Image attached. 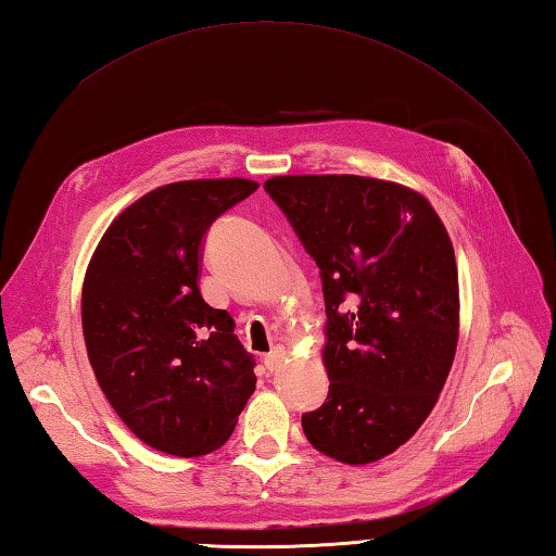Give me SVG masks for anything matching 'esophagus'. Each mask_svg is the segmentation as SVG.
<instances>
[{
	"label": "esophagus",
	"instance_id": "34e87169",
	"mask_svg": "<svg viewBox=\"0 0 556 556\" xmlns=\"http://www.w3.org/2000/svg\"><path fill=\"white\" fill-rule=\"evenodd\" d=\"M285 361H287V349L285 346H275L271 349L267 356H265V368H267V372H277L281 365H285Z\"/></svg>",
	"mask_w": 556,
	"mask_h": 556
}]
</instances>
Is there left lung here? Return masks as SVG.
<instances>
[{"label": "left lung", "instance_id": "obj_1", "mask_svg": "<svg viewBox=\"0 0 556 556\" xmlns=\"http://www.w3.org/2000/svg\"><path fill=\"white\" fill-rule=\"evenodd\" d=\"M265 191L320 267L329 377L308 442L363 466L406 444L458 341V271L440 215L410 188L356 174L271 176Z\"/></svg>", "mask_w": 556, "mask_h": 556}]
</instances>
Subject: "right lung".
Segmentation results:
<instances>
[{"mask_svg": "<svg viewBox=\"0 0 556 556\" xmlns=\"http://www.w3.org/2000/svg\"><path fill=\"white\" fill-rule=\"evenodd\" d=\"M255 188L248 179L160 186L110 224L90 257L80 299L90 365L116 416L157 452H215L255 392V361L231 315L198 289L210 224Z\"/></svg>", "mask_w": 556, "mask_h": 556, "instance_id": "right-lung-1", "label": "right lung"}]
</instances>
